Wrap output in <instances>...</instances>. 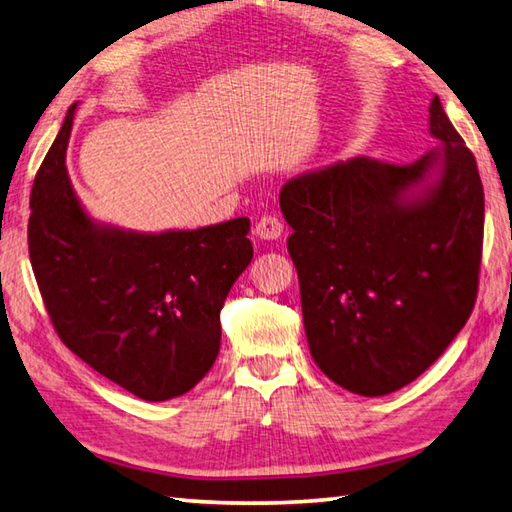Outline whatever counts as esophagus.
Listing matches in <instances>:
<instances>
[{"label": "esophagus", "mask_w": 512, "mask_h": 512, "mask_svg": "<svg viewBox=\"0 0 512 512\" xmlns=\"http://www.w3.org/2000/svg\"><path fill=\"white\" fill-rule=\"evenodd\" d=\"M282 232H284L282 221L277 219L275 215H264L255 224V237H259V239H268V241L280 239Z\"/></svg>", "instance_id": "obj_1"}]
</instances>
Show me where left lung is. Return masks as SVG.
Here are the masks:
<instances>
[{
  "instance_id": "8db88e82",
  "label": "left lung",
  "mask_w": 512,
  "mask_h": 512,
  "mask_svg": "<svg viewBox=\"0 0 512 512\" xmlns=\"http://www.w3.org/2000/svg\"><path fill=\"white\" fill-rule=\"evenodd\" d=\"M430 134L443 152L405 165L358 156L297 176L280 192L311 356L360 396L392 394L421 376L477 302V161L439 98ZM432 173L440 176L421 195L406 194Z\"/></svg>"
}]
</instances>
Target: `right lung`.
I'll list each match as a JSON object with an SVG mask.
<instances>
[{
	"mask_svg": "<svg viewBox=\"0 0 512 512\" xmlns=\"http://www.w3.org/2000/svg\"><path fill=\"white\" fill-rule=\"evenodd\" d=\"M73 109L33 181L35 280L80 360L143 401H170L215 365L226 295L253 259L250 221L161 235L91 224L64 167Z\"/></svg>",
	"mask_w": 512,
	"mask_h": 512,
	"instance_id": "add662e5",
	"label": "right lung"
}]
</instances>
